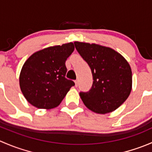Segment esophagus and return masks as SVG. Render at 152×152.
<instances>
[{
    "label": "esophagus",
    "instance_id": "esophagus-1",
    "mask_svg": "<svg viewBox=\"0 0 152 152\" xmlns=\"http://www.w3.org/2000/svg\"><path fill=\"white\" fill-rule=\"evenodd\" d=\"M78 85H79V82H78V80H76L75 81V86L78 87Z\"/></svg>",
    "mask_w": 152,
    "mask_h": 152
}]
</instances>
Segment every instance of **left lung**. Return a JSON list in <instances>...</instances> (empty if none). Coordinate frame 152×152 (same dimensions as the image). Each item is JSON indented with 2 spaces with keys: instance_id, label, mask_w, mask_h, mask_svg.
<instances>
[{
  "instance_id": "left-lung-1",
  "label": "left lung",
  "mask_w": 152,
  "mask_h": 152,
  "mask_svg": "<svg viewBox=\"0 0 152 152\" xmlns=\"http://www.w3.org/2000/svg\"><path fill=\"white\" fill-rule=\"evenodd\" d=\"M74 45L93 75L90 90L79 93L83 103L99 114L115 110L131 93L132 76L129 64L110 48L81 42H75Z\"/></svg>"
}]
</instances>
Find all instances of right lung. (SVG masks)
<instances>
[{"instance_id": "right-lung-1", "label": "right lung", "mask_w": 152, "mask_h": 152, "mask_svg": "<svg viewBox=\"0 0 152 152\" xmlns=\"http://www.w3.org/2000/svg\"><path fill=\"white\" fill-rule=\"evenodd\" d=\"M73 50V43L68 42L35 52L26 61L20 74V87L31 104L49 110L62 102L75 85L65 78V61Z\"/></svg>"}]
</instances>
